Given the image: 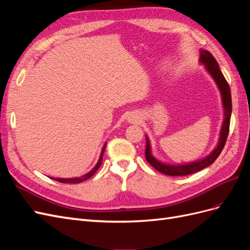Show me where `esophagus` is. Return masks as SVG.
Returning a JSON list of instances; mask_svg holds the SVG:
<instances>
[{
  "instance_id": "34e87169",
  "label": "esophagus",
  "mask_w": 250,
  "mask_h": 250,
  "mask_svg": "<svg viewBox=\"0 0 250 250\" xmlns=\"http://www.w3.org/2000/svg\"><path fill=\"white\" fill-rule=\"evenodd\" d=\"M128 121L131 123H140L141 118L137 115V113H131V115L128 117Z\"/></svg>"
}]
</instances>
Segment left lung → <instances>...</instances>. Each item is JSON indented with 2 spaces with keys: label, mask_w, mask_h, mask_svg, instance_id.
Returning <instances> with one entry per match:
<instances>
[{
  "label": "left lung",
  "mask_w": 250,
  "mask_h": 250,
  "mask_svg": "<svg viewBox=\"0 0 250 250\" xmlns=\"http://www.w3.org/2000/svg\"><path fill=\"white\" fill-rule=\"evenodd\" d=\"M199 62L206 66L207 71L209 73L210 76L213 77L216 84L219 87V90H220L221 93L222 105L224 108V120L222 123L221 131H220V138H219L217 147L211 151L210 154H208L207 157L202 158V160L185 164V165H168V164H164L160 161H157L156 158L153 157V155L151 154L150 142H149V139L146 137L145 155H146L147 162L157 171H160L161 173L166 174V175H169V176L190 175V174L198 172L204 168L208 167V166L213 164L217 160V157L220 155L229 132V123H230V116H231V95H230V88H229V83L225 80L220 69H219L217 60L208 51L200 50Z\"/></svg>",
  "instance_id": "obj_1"
}]
</instances>
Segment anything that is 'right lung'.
<instances>
[{
  "label": "right lung",
  "mask_w": 250,
  "mask_h": 250,
  "mask_svg": "<svg viewBox=\"0 0 250 250\" xmlns=\"http://www.w3.org/2000/svg\"><path fill=\"white\" fill-rule=\"evenodd\" d=\"M105 147H106V144H104V146H103L102 151H101V155L99 157V161H98L97 165L93 168L92 171H89L87 174H85V175H83L81 177H76V178H52V179L59 181V183H63V184H79V183H82V181L88 179L89 177H92L94 174L97 172V170L100 168V166L102 164V158H103V153H104Z\"/></svg>",
  "instance_id": "right-lung-1"
}]
</instances>
